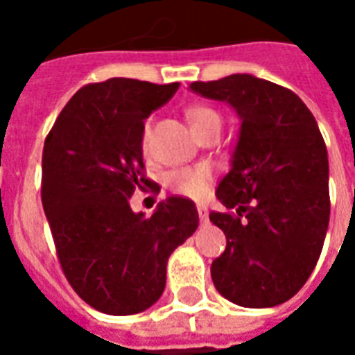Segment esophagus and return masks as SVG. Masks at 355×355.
<instances>
[{
    "instance_id": "1",
    "label": "esophagus",
    "mask_w": 355,
    "mask_h": 355,
    "mask_svg": "<svg viewBox=\"0 0 355 355\" xmlns=\"http://www.w3.org/2000/svg\"><path fill=\"white\" fill-rule=\"evenodd\" d=\"M198 215H200L201 223H207L209 220V211L205 205H198Z\"/></svg>"
}]
</instances>
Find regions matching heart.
I'll use <instances>...</instances> for the list:
<instances>
[{"mask_svg":"<svg viewBox=\"0 0 355 355\" xmlns=\"http://www.w3.org/2000/svg\"><path fill=\"white\" fill-rule=\"evenodd\" d=\"M186 117H188L193 131L209 123H215V121L223 123L220 114L215 108L207 106V104H192L190 108L186 110ZM150 137H152V125L146 123L144 129H142V137H140V144H142L144 152H146L148 144H150ZM211 180H213L211 169L205 167V165H198V167H184V169H177L169 173L167 186L175 193L200 200V198H203L207 193Z\"/></svg>","mask_w":355,"mask_h":355,"instance_id":"heart-1","label":"heart"}]
</instances>
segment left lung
Masks as SVG:
<instances>
[{
	"label": "left lung",
	"mask_w": 355,
	"mask_h": 355,
	"mask_svg": "<svg viewBox=\"0 0 355 355\" xmlns=\"http://www.w3.org/2000/svg\"><path fill=\"white\" fill-rule=\"evenodd\" d=\"M190 89L228 102L241 119L232 169L216 188L228 211L209 215L226 236L213 283L238 306L283 304L313 272L329 226L327 148L315 117L293 91L251 73Z\"/></svg>",
	"instance_id": "8db88e82"
}]
</instances>
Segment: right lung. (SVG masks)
I'll use <instances>...</instances> for the list:
<instances>
[{
    "label": "right lung",
    "mask_w": 355,
    "mask_h": 355,
    "mask_svg": "<svg viewBox=\"0 0 355 355\" xmlns=\"http://www.w3.org/2000/svg\"><path fill=\"white\" fill-rule=\"evenodd\" d=\"M177 89L129 78L89 83L45 139L42 201L58 262L98 312L131 315L155 304L171 253L200 224L193 201L180 196L162 201L152 216L129 205L137 188L150 186L142 175L144 119Z\"/></svg>",
    "instance_id": "obj_1"
}]
</instances>
